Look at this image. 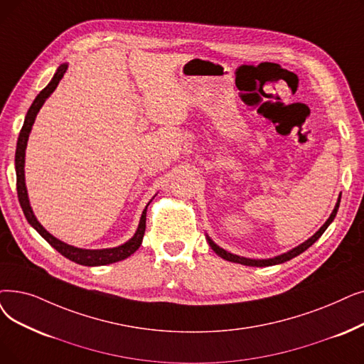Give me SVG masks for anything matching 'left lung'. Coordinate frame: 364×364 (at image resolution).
Listing matches in <instances>:
<instances>
[{"label": "left lung", "mask_w": 364, "mask_h": 364, "mask_svg": "<svg viewBox=\"0 0 364 364\" xmlns=\"http://www.w3.org/2000/svg\"><path fill=\"white\" fill-rule=\"evenodd\" d=\"M339 203H341V196H339V199H338V202H336V205H335V210H333V213L330 214V217L327 218L326 223L318 229V232H315L308 241H305L304 244H300V245H297L296 248H293V250H290V251H287V252H284V255L277 256V257H274V259H262V260H256V259H247V257L236 256V255H232V252H229V251H226V250H223V248H220V247H218V245H217V244L210 238V236H207V240H208L210 247L217 252V255H218L221 259H225V260H229V262H233V263H240V264H245V266H257V267H262V266H272V264H279V263H284V262H287V260H291L293 257L299 256L300 252H304L305 250H308V248H309L315 241H317V240L320 238V236L324 233V230L328 228V225L331 223V221L335 220L336 213H338V210H339Z\"/></svg>", "instance_id": "8db88e82"}]
</instances>
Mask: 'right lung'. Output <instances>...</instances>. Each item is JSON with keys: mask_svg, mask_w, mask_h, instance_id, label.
<instances>
[{"mask_svg": "<svg viewBox=\"0 0 364 364\" xmlns=\"http://www.w3.org/2000/svg\"><path fill=\"white\" fill-rule=\"evenodd\" d=\"M67 68H68L67 64H62L56 70V73H55L53 78L50 80V83L47 85L37 95V98L34 100L33 105H31L29 109H28L25 122H23V126H22L19 138H18V146H16V156H14L16 188H18V198H19L21 207H22V211H23L26 220H28V223L33 226L56 251H59L62 256H65L67 259H70L71 262L78 263V264H83V266H104V264H109V263H116V262L124 260L126 257H129L131 255H134V252L139 248L141 242H143L144 232H146V214H147V207H149L150 202L147 203V207L144 208L143 214H141L139 225H138V229H136L135 235L132 236V238L128 242H124V244H122L119 247H114V248L85 250V248H77V247H73V245H68L65 242L59 241L58 238H55L53 235H50L49 232H47L40 225V221L36 218V215L33 213V208H31V205H29L28 192H26V186H25V171H23V168H25V150H26V143H28V138H29V132H31V129H33V124L36 122V117H37V113L40 112V108L43 107L44 101L53 93V90L56 89L58 83L60 82V78L64 77Z\"/></svg>", "mask_w": 364, "mask_h": 364, "instance_id": "right-lung-1", "label": "right lung"}]
</instances>
